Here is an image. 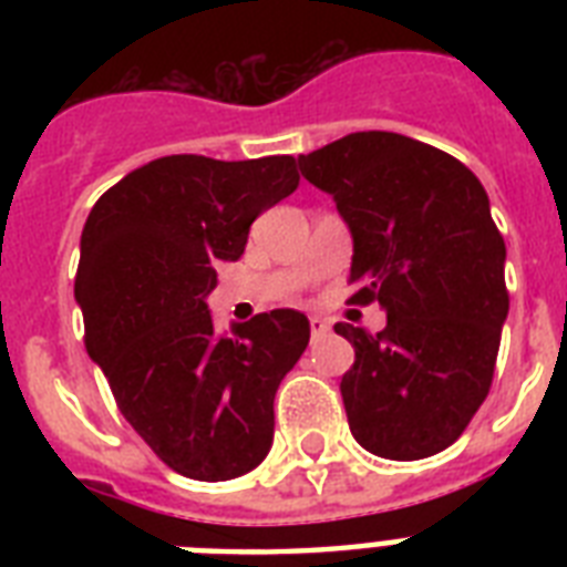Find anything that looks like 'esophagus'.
Returning a JSON list of instances; mask_svg holds the SVG:
<instances>
[{
  "instance_id": "obj_1",
  "label": "esophagus",
  "mask_w": 567,
  "mask_h": 567,
  "mask_svg": "<svg viewBox=\"0 0 567 567\" xmlns=\"http://www.w3.org/2000/svg\"><path fill=\"white\" fill-rule=\"evenodd\" d=\"M309 329L311 338H323L329 332V323L323 318H309Z\"/></svg>"
}]
</instances>
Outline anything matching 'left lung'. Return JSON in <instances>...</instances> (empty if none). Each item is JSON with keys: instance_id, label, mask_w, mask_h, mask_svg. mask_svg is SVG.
<instances>
[{"instance_id": "obj_1", "label": "left lung", "mask_w": 567, "mask_h": 567, "mask_svg": "<svg viewBox=\"0 0 567 567\" xmlns=\"http://www.w3.org/2000/svg\"><path fill=\"white\" fill-rule=\"evenodd\" d=\"M300 171L353 231L350 302L388 320L377 336L336 323L355 350L341 377L350 432L373 456H435L488 396L509 315L488 194L458 158L394 132H353L300 155Z\"/></svg>"}]
</instances>
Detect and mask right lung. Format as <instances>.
Masks as SVG:
<instances>
[{
  "mask_svg": "<svg viewBox=\"0 0 567 567\" xmlns=\"http://www.w3.org/2000/svg\"><path fill=\"white\" fill-rule=\"evenodd\" d=\"M300 185L297 158L164 155L96 199L82 231L75 300L84 347L141 439L176 474L220 483L261 465L274 396L309 344L293 309L217 332L205 297L217 261Z\"/></svg>",
  "mask_w": 567,
  "mask_h": 567,
  "instance_id": "1",
  "label": "right lung"
}]
</instances>
